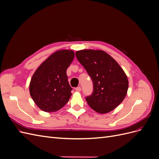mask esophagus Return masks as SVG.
Listing matches in <instances>:
<instances>
[{
    "label": "esophagus",
    "instance_id": "34e87169",
    "mask_svg": "<svg viewBox=\"0 0 159 159\" xmlns=\"http://www.w3.org/2000/svg\"><path fill=\"white\" fill-rule=\"evenodd\" d=\"M81 87H78V88H75V91H78V92H80V91H81Z\"/></svg>",
    "mask_w": 159,
    "mask_h": 159
}]
</instances>
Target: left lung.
<instances>
[{"instance_id":"obj_1","label":"left lung","mask_w":159,"mask_h":159,"mask_svg":"<svg viewBox=\"0 0 159 159\" xmlns=\"http://www.w3.org/2000/svg\"><path fill=\"white\" fill-rule=\"evenodd\" d=\"M75 56L93 81V93L85 98L89 107L101 114L111 111L127 93L129 81L125 71L103 50H79Z\"/></svg>"}]
</instances>
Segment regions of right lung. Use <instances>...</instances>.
Segmentation results:
<instances>
[{"instance_id":"1","label":"right lung","mask_w":159,"mask_h":159,"mask_svg":"<svg viewBox=\"0 0 159 159\" xmlns=\"http://www.w3.org/2000/svg\"><path fill=\"white\" fill-rule=\"evenodd\" d=\"M74 52L60 50L53 53L34 73L29 85L31 98L45 112H56L68 103L72 88L66 70L74 58Z\"/></svg>"}]
</instances>
